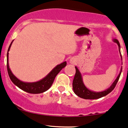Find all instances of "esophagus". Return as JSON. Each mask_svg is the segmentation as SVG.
Wrapping results in <instances>:
<instances>
[{"label":"esophagus","mask_w":128,"mask_h":128,"mask_svg":"<svg viewBox=\"0 0 128 128\" xmlns=\"http://www.w3.org/2000/svg\"><path fill=\"white\" fill-rule=\"evenodd\" d=\"M76 62V60L75 58H72L70 60V64H74Z\"/></svg>","instance_id":"1"}]
</instances>
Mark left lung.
Returning <instances> with one entry per match:
<instances>
[{
	"instance_id": "8db88e82",
	"label": "left lung",
	"mask_w": 128,
	"mask_h": 128,
	"mask_svg": "<svg viewBox=\"0 0 128 128\" xmlns=\"http://www.w3.org/2000/svg\"><path fill=\"white\" fill-rule=\"evenodd\" d=\"M114 42L117 44L118 46V50L120 52V56H121V59L122 60V56L121 54V52H120V45L119 43L118 40L116 39H112ZM76 69V74L74 77V81H73V90L74 92L77 96H78L80 98H84V99H89V100H94V99H98V98H100L103 96H106L108 94L111 92L113 89H114L118 81L119 78H120V75L122 71V67L120 69V72L119 73L118 75L117 76L116 78L114 81L113 83L112 84L111 86L108 88L107 89L104 90L102 91V92H95V91L91 90H89L86 86L84 84L83 80H82V75H81V72L78 69V68L76 66H75Z\"/></svg>"
}]
</instances>
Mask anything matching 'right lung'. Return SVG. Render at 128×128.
Wrapping results in <instances>:
<instances>
[{
  "label": "right lung",
  "instance_id": "right-lung-1",
  "mask_svg": "<svg viewBox=\"0 0 128 128\" xmlns=\"http://www.w3.org/2000/svg\"><path fill=\"white\" fill-rule=\"evenodd\" d=\"M13 40H12V42H11L9 48L8 49V52H7L6 54L7 70H8V75H9L10 80H12V81L13 82L14 84L16 85L19 88H20L22 90L28 92V93L36 94L43 93V92L47 91L52 86L53 81H54V78L58 74H59V72L63 68H64V67L66 66V61L63 62L61 63L60 64L57 65L44 78H43L42 79L39 80V81L33 82H28L22 81L18 79L16 76L12 74L10 68L9 63H8V54H9L8 52L10 51V49L11 48V46H12Z\"/></svg>",
  "mask_w": 128,
  "mask_h": 128
}]
</instances>
